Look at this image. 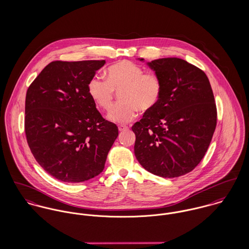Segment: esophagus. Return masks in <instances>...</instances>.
Masks as SVG:
<instances>
[{"mask_svg":"<svg viewBox=\"0 0 249 249\" xmlns=\"http://www.w3.org/2000/svg\"><path fill=\"white\" fill-rule=\"evenodd\" d=\"M128 129V127L126 126V125H124V124H120L119 125V130L120 131H125V130H127Z\"/></svg>","mask_w":249,"mask_h":249,"instance_id":"esophagus-1","label":"esophagus"}]
</instances>
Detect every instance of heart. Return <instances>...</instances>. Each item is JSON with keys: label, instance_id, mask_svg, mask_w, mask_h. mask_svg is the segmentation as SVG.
I'll use <instances>...</instances> for the list:
<instances>
[{"label": "heart", "instance_id": "b5f03b06", "mask_svg": "<svg viewBox=\"0 0 249 249\" xmlns=\"http://www.w3.org/2000/svg\"><path fill=\"white\" fill-rule=\"evenodd\" d=\"M107 80L93 76L87 90L94 104L103 110H109L114 100V92H120L122 103L113 107L108 119L114 123H128L134 120L139 110L147 113L158 106L163 92L160 76L145 71L142 66L128 60H122L109 66Z\"/></svg>", "mask_w": 249, "mask_h": 249}]
</instances>
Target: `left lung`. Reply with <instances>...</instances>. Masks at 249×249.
<instances>
[{
    "label": "left lung",
    "mask_w": 249,
    "mask_h": 249,
    "mask_svg": "<svg viewBox=\"0 0 249 249\" xmlns=\"http://www.w3.org/2000/svg\"><path fill=\"white\" fill-rule=\"evenodd\" d=\"M146 64L160 76L163 92L158 106L132 126L134 153L147 172L178 178L199 164L211 142L216 125L213 91L205 72L186 60Z\"/></svg>",
    "instance_id": "obj_1"
}]
</instances>
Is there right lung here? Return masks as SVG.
<instances>
[{
	"label": "right lung",
	"mask_w": 249,
	"mask_h": 249,
	"mask_svg": "<svg viewBox=\"0 0 249 249\" xmlns=\"http://www.w3.org/2000/svg\"><path fill=\"white\" fill-rule=\"evenodd\" d=\"M106 60L53 61L30 85L25 132L38 164L53 178L77 183L99 176L118 137L87 90Z\"/></svg>",
	"instance_id": "right-lung-1"
}]
</instances>
